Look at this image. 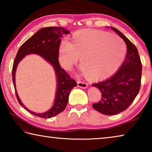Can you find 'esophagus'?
<instances>
[{
    "mask_svg": "<svg viewBox=\"0 0 152 152\" xmlns=\"http://www.w3.org/2000/svg\"><path fill=\"white\" fill-rule=\"evenodd\" d=\"M77 84H78V86L80 88H86L88 87V84L85 82L83 81H78L77 82Z\"/></svg>",
    "mask_w": 152,
    "mask_h": 152,
    "instance_id": "34e87169",
    "label": "esophagus"
}]
</instances>
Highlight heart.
Segmentation results:
<instances>
[{
    "mask_svg": "<svg viewBox=\"0 0 152 152\" xmlns=\"http://www.w3.org/2000/svg\"><path fill=\"white\" fill-rule=\"evenodd\" d=\"M70 39V42H61L59 47L61 64L69 70L81 58L82 70L91 80L113 75L121 65L127 51L119 37L101 30L76 31Z\"/></svg>",
    "mask_w": 152,
    "mask_h": 152,
    "instance_id": "1",
    "label": "heart"
}]
</instances>
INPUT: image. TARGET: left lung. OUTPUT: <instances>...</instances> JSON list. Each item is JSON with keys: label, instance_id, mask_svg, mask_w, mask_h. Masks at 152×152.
Here are the masks:
<instances>
[{"label": "left lung", "instance_id": "left-lung-1", "mask_svg": "<svg viewBox=\"0 0 152 152\" xmlns=\"http://www.w3.org/2000/svg\"><path fill=\"white\" fill-rule=\"evenodd\" d=\"M127 45L124 62L112 77L92 84L102 93L99 102L92 104L95 110L107 115L124 111L137 96L141 87V66L138 51L135 45L116 28L111 27Z\"/></svg>", "mask_w": 152, "mask_h": 152}]
</instances>
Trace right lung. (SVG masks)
I'll return each instance as SVG.
<instances>
[{"instance_id":"add662e5","label":"right lung","mask_w":152,"mask_h":152,"mask_svg":"<svg viewBox=\"0 0 152 152\" xmlns=\"http://www.w3.org/2000/svg\"><path fill=\"white\" fill-rule=\"evenodd\" d=\"M69 33V31L61 27L42 28L27 39L17 51L12 70L15 94L19 104L28 112L35 116L47 119L54 117L62 112L68 104V96L71 90L77 86L76 82L70 78V75L61 68L58 60L59 47L61 37H63L64 35L68 34ZM31 53L39 55L49 61L55 68L57 76L58 87L55 104L51 109L44 113H35L28 110L20 102L15 88V71L18 64L25 55Z\"/></svg>"}]
</instances>
